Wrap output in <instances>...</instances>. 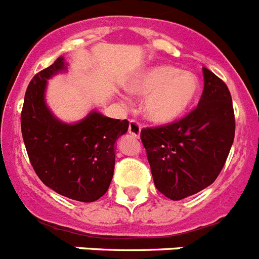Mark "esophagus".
Segmentation results:
<instances>
[{"instance_id":"34e87169","label":"esophagus","mask_w":259,"mask_h":259,"mask_svg":"<svg viewBox=\"0 0 259 259\" xmlns=\"http://www.w3.org/2000/svg\"><path fill=\"white\" fill-rule=\"evenodd\" d=\"M141 130H142V126L138 121H135V120L130 121L129 133L133 135V137H134V138H139V135H141Z\"/></svg>"}]
</instances>
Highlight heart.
Instances as JSON below:
<instances>
[{"mask_svg":"<svg viewBox=\"0 0 259 259\" xmlns=\"http://www.w3.org/2000/svg\"><path fill=\"white\" fill-rule=\"evenodd\" d=\"M134 95H147L143 113L156 124H170L187 112L196 102L200 81L196 74L170 66L147 69L129 85Z\"/></svg>","mask_w":259,"mask_h":259,"instance_id":"obj_1","label":"heart"}]
</instances>
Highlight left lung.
<instances>
[{
	"label": "left lung",
	"mask_w": 259,
	"mask_h": 259,
	"mask_svg": "<svg viewBox=\"0 0 259 259\" xmlns=\"http://www.w3.org/2000/svg\"><path fill=\"white\" fill-rule=\"evenodd\" d=\"M204 92L193 111L181 120L142 129L155 186L182 200L210 186L225 166L235 138V115L227 85L202 68Z\"/></svg>",
	"instance_id": "8db88e82"
}]
</instances>
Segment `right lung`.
<instances>
[{
    "label": "right lung",
    "instance_id": "obj_1",
    "mask_svg": "<svg viewBox=\"0 0 259 259\" xmlns=\"http://www.w3.org/2000/svg\"><path fill=\"white\" fill-rule=\"evenodd\" d=\"M66 69V60L60 57L31 80L20 116L23 141L44 185L68 199L92 202L111 185L115 144L127 132L129 121L106 117L97 111L76 124L55 117L46 106V85L49 78Z\"/></svg>",
    "mask_w": 259,
    "mask_h": 259
}]
</instances>
